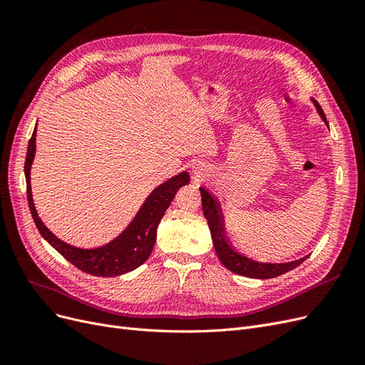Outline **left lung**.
I'll return each instance as SVG.
<instances>
[{
    "label": "left lung",
    "mask_w": 365,
    "mask_h": 365,
    "mask_svg": "<svg viewBox=\"0 0 365 365\" xmlns=\"http://www.w3.org/2000/svg\"><path fill=\"white\" fill-rule=\"evenodd\" d=\"M312 102L317 108L318 114L322 115L324 123L327 125V120L322 106H319V103L315 101V98H312ZM200 190H201V200H202V212L208 222L210 233H212L215 251L217 254L219 260L222 262L224 267L228 268L230 271H233L239 275H245V277H251V279H272L297 268L298 264L306 260L307 256L294 262H288V263H262V262H256L242 256V254H239L233 247L230 245V242L225 236L224 220H222V215H220L217 201L204 189V187H200Z\"/></svg>",
    "instance_id": "obj_1"
}]
</instances>
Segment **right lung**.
<instances>
[{
  "label": "right lung",
  "mask_w": 365,
  "mask_h": 365,
  "mask_svg": "<svg viewBox=\"0 0 365 365\" xmlns=\"http://www.w3.org/2000/svg\"><path fill=\"white\" fill-rule=\"evenodd\" d=\"M35 152L36 128L33 130L31 138L29 141L27 157L24 164L27 201L31 217L35 220L41 236L46 239L54 250L62 254V256L70 263H73L76 268H79L86 274L96 275V277H115V275L126 274L129 271H134L149 259L153 245H155L157 228L160 225L161 217L164 216L165 210L169 208L180 187L189 184L190 181L189 173L181 172L180 175H176L173 178L163 182L148 196V200L141 205L138 213L132 219V222L128 225L123 233L103 247L83 250L73 247L67 244V242L61 240L58 236H54L51 231L43 225L41 217L38 216L35 204H33L30 185V169L33 158H35Z\"/></svg>",
  "instance_id": "obj_1"
}]
</instances>
